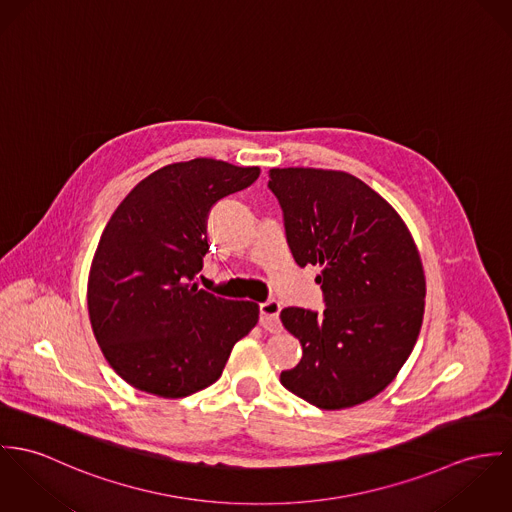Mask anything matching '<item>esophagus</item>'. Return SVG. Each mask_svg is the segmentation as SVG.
<instances>
[{
  "label": "esophagus",
  "instance_id": "1",
  "mask_svg": "<svg viewBox=\"0 0 512 512\" xmlns=\"http://www.w3.org/2000/svg\"><path fill=\"white\" fill-rule=\"evenodd\" d=\"M281 304L277 300H267L263 304H259V324L267 330V332H279L281 330Z\"/></svg>",
  "mask_w": 512,
  "mask_h": 512
}]
</instances>
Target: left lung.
<instances>
[{"instance_id":"obj_1","label":"left lung","mask_w":512,"mask_h":512,"mask_svg":"<svg viewBox=\"0 0 512 512\" xmlns=\"http://www.w3.org/2000/svg\"><path fill=\"white\" fill-rule=\"evenodd\" d=\"M298 267L320 265L322 314L288 306L283 326L300 363L281 383L306 402L340 410L379 395L412 353L424 318L426 279L397 210L353 174L271 169Z\"/></svg>"}]
</instances>
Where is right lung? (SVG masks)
Segmentation results:
<instances>
[{"mask_svg": "<svg viewBox=\"0 0 512 512\" xmlns=\"http://www.w3.org/2000/svg\"><path fill=\"white\" fill-rule=\"evenodd\" d=\"M259 167L216 159L167 165L143 178L104 229L88 277L96 341L131 387L182 398L216 383L259 306L194 283L208 253L212 206L251 186Z\"/></svg>", "mask_w": 512, "mask_h": 512, "instance_id": "add662e5", "label": "right lung"}]
</instances>
